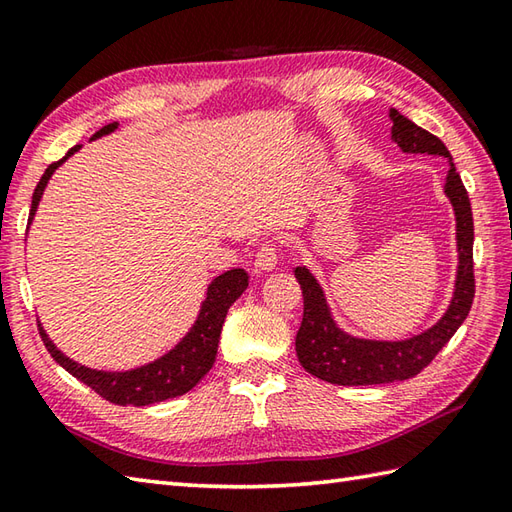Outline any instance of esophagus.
Returning <instances> with one entry per match:
<instances>
[{"label":"esophagus","instance_id":"obj_1","mask_svg":"<svg viewBox=\"0 0 512 512\" xmlns=\"http://www.w3.org/2000/svg\"><path fill=\"white\" fill-rule=\"evenodd\" d=\"M279 262V253L275 244H264L262 248L257 250L255 255V270L257 273H270Z\"/></svg>","mask_w":512,"mask_h":512}]
</instances>
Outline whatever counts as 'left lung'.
I'll return each instance as SVG.
<instances>
[{"label": "left lung", "mask_w": 512, "mask_h": 512, "mask_svg": "<svg viewBox=\"0 0 512 512\" xmlns=\"http://www.w3.org/2000/svg\"><path fill=\"white\" fill-rule=\"evenodd\" d=\"M388 117L393 122L390 139L402 148V153H426L448 159L444 193L455 213V288L446 313L419 335L406 339H366L346 333L335 322L326 302L324 288L319 286L317 277L306 266H297L295 277L304 293V317L295 337L299 364L306 368V373L337 386L404 382V379L422 373L439 350L448 344V339L457 333V328L464 324L475 297L473 210H470V199L462 184V177L455 170L453 157H450L442 139L410 122L399 110L390 108Z\"/></svg>", "instance_id": "8db88e82"}]
</instances>
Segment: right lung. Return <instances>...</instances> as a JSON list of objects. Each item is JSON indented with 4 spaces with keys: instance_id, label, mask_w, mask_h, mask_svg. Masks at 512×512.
Segmentation results:
<instances>
[{
    "instance_id": "add662e5",
    "label": "right lung",
    "mask_w": 512,
    "mask_h": 512,
    "mask_svg": "<svg viewBox=\"0 0 512 512\" xmlns=\"http://www.w3.org/2000/svg\"><path fill=\"white\" fill-rule=\"evenodd\" d=\"M119 128L117 122L99 128L97 133L90 137V142L99 137H106L115 133ZM82 146L70 148L64 159L50 164L46 173L39 179V184L33 193V204H30V215H28V228L33 224L35 213L42 202L44 190L50 182V177L55 175V170L62 166L68 157H73ZM248 288V273L244 268H230L226 273L215 277L213 282L206 288V299L199 306L197 319L193 326L188 328V333L179 339V342L166 350L162 357L153 359L144 366L130 368V370H99V368H88L84 364L75 362L68 355L59 350L53 339L48 337L42 322H39V335H42V342L50 357L68 370L70 375L77 377L79 382H84L95 390L97 395L119 406H150L157 402H164V399H173L188 393L190 388L199 384L210 368L215 364L217 357V344L219 335H222V326L228 308L233 306L239 295Z\"/></svg>"
}]
</instances>
